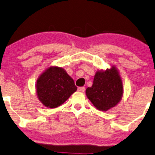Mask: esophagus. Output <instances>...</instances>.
<instances>
[{
  "mask_svg": "<svg viewBox=\"0 0 155 155\" xmlns=\"http://www.w3.org/2000/svg\"><path fill=\"white\" fill-rule=\"evenodd\" d=\"M78 91H79V92H82V93H83V92L85 91V88H84V87H79V88H78Z\"/></svg>",
  "mask_w": 155,
  "mask_h": 155,
  "instance_id": "1",
  "label": "esophagus"
}]
</instances>
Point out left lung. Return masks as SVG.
I'll return each mask as SVG.
<instances>
[{
  "mask_svg": "<svg viewBox=\"0 0 155 155\" xmlns=\"http://www.w3.org/2000/svg\"><path fill=\"white\" fill-rule=\"evenodd\" d=\"M86 94L100 111H107L118 104L123 96V84L116 66H111L104 71L98 70L92 87L86 89Z\"/></svg>",
  "mask_w": 155,
  "mask_h": 155,
  "instance_id": "left-lung-1",
  "label": "left lung"
}]
</instances>
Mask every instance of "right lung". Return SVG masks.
Listing matches in <instances>:
<instances>
[{
	"instance_id": "obj_1",
	"label": "right lung",
	"mask_w": 155,
	"mask_h": 155,
	"mask_svg": "<svg viewBox=\"0 0 155 155\" xmlns=\"http://www.w3.org/2000/svg\"><path fill=\"white\" fill-rule=\"evenodd\" d=\"M36 89L37 97L43 105L56 108L65 102L77 87L63 68L50 66L38 76Z\"/></svg>"
}]
</instances>
